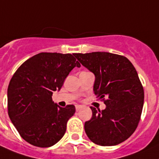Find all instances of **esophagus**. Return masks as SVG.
<instances>
[{"label": "esophagus", "mask_w": 159, "mask_h": 159, "mask_svg": "<svg viewBox=\"0 0 159 159\" xmlns=\"http://www.w3.org/2000/svg\"><path fill=\"white\" fill-rule=\"evenodd\" d=\"M82 106H81V105H76V111H78L80 109H82Z\"/></svg>", "instance_id": "esophagus-1"}]
</instances>
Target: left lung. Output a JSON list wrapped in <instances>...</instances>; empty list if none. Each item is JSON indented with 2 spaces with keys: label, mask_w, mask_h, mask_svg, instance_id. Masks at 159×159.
I'll use <instances>...</instances> for the list:
<instances>
[{
  "label": "left lung",
  "mask_w": 159,
  "mask_h": 159,
  "mask_svg": "<svg viewBox=\"0 0 159 159\" xmlns=\"http://www.w3.org/2000/svg\"><path fill=\"white\" fill-rule=\"evenodd\" d=\"M75 57L95 76L94 92L106 108L90 107L92 118L85 123L91 141L111 146L135 132L144 104V89L137 72L128 58L105 52L75 53Z\"/></svg>",
  "instance_id": "1"
}]
</instances>
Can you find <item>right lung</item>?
I'll list each match as a JSON object with an SVG mask.
<instances>
[{
  "mask_svg": "<svg viewBox=\"0 0 159 159\" xmlns=\"http://www.w3.org/2000/svg\"><path fill=\"white\" fill-rule=\"evenodd\" d=\"M81 65L72 54L41 52L26 60L8 86V114L20 136L38 147H50L65 135L76 111L74 105L61 107L52 98L65 78Z\"/></svg>",
  "mask_w": 159,
  "mask_h": 159,
  "instance_id": "obj_1",
  "label": "right lung"
}]
</instances>
